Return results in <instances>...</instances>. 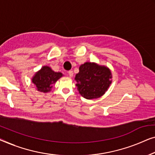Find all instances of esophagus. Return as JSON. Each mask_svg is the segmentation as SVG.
<instances>
[{
	"label": "esophagus",
	"mask_w": 155,
	"mask_h": 155,
	"mask_svg": "<svg viewBox=\"0 0 155 155\" xmlns=\"http://www.w3.org/2000/svg\"><path fill=\"white\" fill-rule=\"evenodd\" d=\"M68 74H69V77H73V74H74L73 71H71V70L69 71H68Z\"/></svg>",
	"instance_id": "34e87169"
}]
</instances>
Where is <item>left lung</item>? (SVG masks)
<instances>
[{
	"mask_svg": "<svg viewBox=\"0 0 155 155\" xmlns=\"http://www.w3.org/2000/svg\"><path fill=\"white\" fill-rule=\"evenodd\" d=\"M111 71L107 67L86 62L81 65L79 72L76 75V86L85 98H97L107 90L111 84Z\"/></svg>",
	"mask_w": 155,
	"mask_h": 155,
	"instance_id": "left-lung-1",
	"label": "left lung"
}]
</instances>
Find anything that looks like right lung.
<instances>
[{"label": "right lung", "instance_id": "add662e5", "mask_svg": "<svg viewBox=\"0 0 155 155\" xmlns=\"http://www.w3.org/2000/svg\"><path fill=\"white\" fill-rule=\"evenodd\" d=\"M62 76V73L55 72L49 67L45 66L35 74L32 82L36 85L38 91L46 93L51 91L53 84Z\"/></svg>", "mask_w": 155, "mask_h": 155}]
</instances>
